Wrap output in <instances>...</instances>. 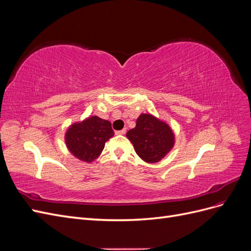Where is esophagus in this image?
I'll return each mask as SVG.
<instances>
[{
  "instance_id": "34e87169",
  "label": "esophagus",
  "mask_w": 251,
  "mask_h": 251,
  "mask_svg": "<svg viewBox=\"0 0 251 251\" xmlns=\"http://www.w3.org/2000/svg\"><path fill=\"white\" fill-rule=\"evenodd\" d=\"M116 135H125L126 134V130L124 128V130H120V131H116L115 132Z\"/></svg>"
}]
</instances>
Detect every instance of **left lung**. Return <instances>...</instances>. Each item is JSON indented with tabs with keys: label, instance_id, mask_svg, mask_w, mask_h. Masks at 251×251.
Returning a JSON list of instances; mask_svg holds the SVG:
<instances>
[{
	"label": "left lung",
	"instance_id": "obj_1",
	"mask_svg": "<svg viewBox=\"0 0 251 251\" xmlns=\"http://www.w3.org/2000/svg\"><path fill=\"white\" fill-rule=\"evenodd\" d=\"M137 155L149 163H155L169 153L174 147V134L171 127L150 114H141L136 126L126 133Z\"/></svg>",
	"mask_w": 251,
	"mask_h": 251
}]
</instances>
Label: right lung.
<instances>
[{"mask_svg": "<svg viewBox=\"0 0 251 251\" xmlns=\"http://www.w3.org/2000/svg\"><path fill=\"white\" fill-rule=\"evenodd\" d=\"M113 135L109 120L93 116L70 126L66 134V143L75 157L91 162L100 155L105 142Z\"/></svg>", "mask_w": 251, "mask_h": 251, "instance_id": "obj_1", "label": "right lung"}]
</instances>
